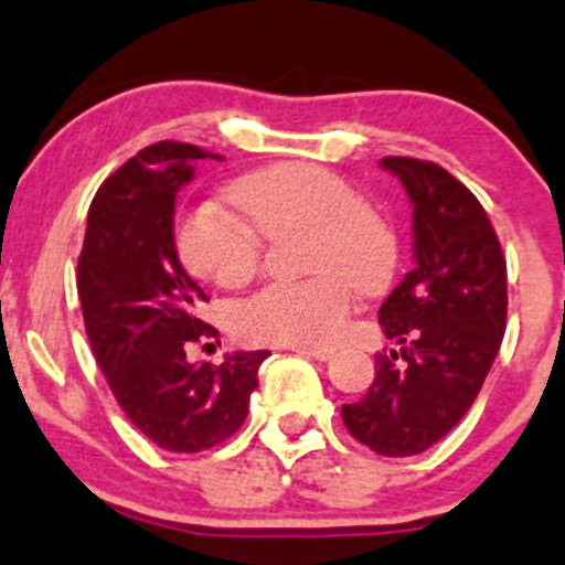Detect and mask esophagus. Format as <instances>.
<instances>
[{"mask_svg":"<svg viewBox=\"0 0 565 565\" xmlns=\"http://www.w3.org/2000/svg\"><path fill=\"white\" fill-rule=\"evenodd\" d=\"M292 352H298V354H302V358H308V360H319V362H324V360H330V358H332V349H311V347H292Z\"/></svg>","mask_w":565,"mask_h":565,"instance_id":"1","label":"esophagus"}]
</instances>
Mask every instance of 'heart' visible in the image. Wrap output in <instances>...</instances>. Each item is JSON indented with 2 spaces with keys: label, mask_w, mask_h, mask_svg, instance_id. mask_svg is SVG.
I'll use <instances>...</instances> for the list:
<instances>
[{
  "label": "heart",
  "mask_w": 565,
  "mask_h": 565,
  "mask_svg": "<svg viewBox=\"0 0 565 565\" xmlns=\"http://www.w3.org/2000/svg\"><path fill=\"white\" fill-rule=\"evenodd\" d=\"M230 200L243 217L218 203L181 213L175 246L183 265L218 287H241L259 265V233L308 227V267L317 276L267 284L237 308L235 328L248 341L335 343L352 311V281L367 289L390 273L395 241L387 224L343 178L317 164H273L237 181Z\"/></svg>",
  "instance_id": "b5f03b06"
}]
</instances>
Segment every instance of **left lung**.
<instances>
[{
  "mask_svg": "<svg viewBox=\"0 0 565 565\" xmlns=\"http://www.w3.org/2000/svg\"><path fill=\"white\" fill-rule=\"evenodd\" d=\"M412 200L414 267L379 308L401 352L379 354L376 379L347 403V430L384 457L441 441L482 390L507 330V259L482 203L433 162L382 159Z\"/></svg>",
  "mask_w": 565,
  "mask_h": 565,
  "instance_id": "obj_1",
  "label": "left lung"
}]
</instances>
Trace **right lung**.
<instances>
[{
	"mask_svg": "<svg viewBox=\"0 0 565 565\" xmlns=\"http://www.w3.org/2000/svg\"><path fill=\"white\" fill-rule=\"evenodd\" d=\"M203 148L162 140L113 173L88 207L78 298L88 343L118 406L168 452H203L248 414L270 352H233L192 365L189 343L218 335L198 317L207 302L175 252V194L194 178Z\"/></svg>",
	"mask_w": 565,
	"mask_h": 565,
	"instance_id": "obj_1",
	"label": "right lung"
}]
</instances>
